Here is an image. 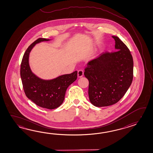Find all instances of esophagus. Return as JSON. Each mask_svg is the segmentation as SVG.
<instances>
[{
  "mask_svg": "<svg viewBox=\"0 0 153 153\" xmlns=\"http://www.w3.org/2000/svg\"><path fill=\"white\" fill-rule=\"evenodd\" d=\"M84 75V71L82 69H80L78 71V76L79 78H81Z\"/></svg>",
  "mask_w": 153,
  "mask_h": 153,
  "instance_id": "34e87169",
  "label": "esophagus"
}]
</instances>
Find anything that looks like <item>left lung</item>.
Wrapping results in <instances>:
<instances>
[{
  "instance_id": "left-lung-1",
  "label": "left lung",
  "mask_w": 153,
  "mask_h": 153,
  "mask_svg": "<svg viewBox=\"0 0 153 153\" xmlns=\"http://www.w3.org/2000/svg\"><path fill=\"white\" fill-rule=\"evenodd\" d=\"M113 52L106 51L88 63L84 75L89 81L88 96L96 107L115 104L124 96L133 76V61L130 50L117 36Z\"/></svg>"
}]
</instances>
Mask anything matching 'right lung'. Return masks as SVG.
<instances>
[{"instance_id": "1", "label": "right lung", "mask_w": 153, "mask_h": 153, "mask_svg": "<svg viewBox=\"0 0 153 153\" xmlns=\"http://www.w3.org/2000/svg\"><path fill=\"white\" fill-rule=\"evenodd\" d=\"M48 40L45 38H38L29 46L22 59L20 75L26 96L40 107L53 109L62 104L66 90L77 79L78 72L50 80L41 79L33 73L28 63L29 52L36 44Z\"/></svg>"}]
</instances>
